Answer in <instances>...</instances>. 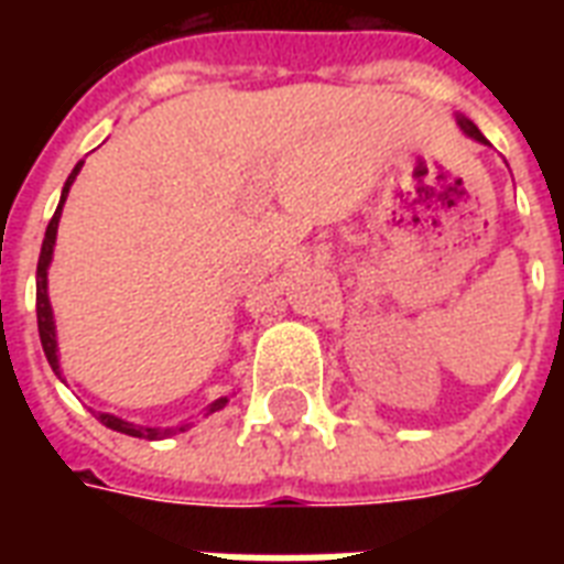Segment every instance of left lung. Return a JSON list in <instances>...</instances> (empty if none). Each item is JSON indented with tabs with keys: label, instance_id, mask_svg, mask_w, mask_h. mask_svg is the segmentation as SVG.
<instances>
[{
	"label": "left lung",
	"instance_id": "obj_1",
	"mask_svg": "<svg viewBox=\"0 0 564 564\" xmlns=\"http://www.w3.org/2000/svg\"><path fill=\"white\" fill-rule=\"evenodd\" d=\"M456 122H459V128H463L465 134L471 137V140H477V143H486V145H489V140H486V137L480 134V128L474 126L471 119H465V117H456Z\"/></svg>",
	"mask_w": 564,
	"mask_h": 564
}]
</instances>
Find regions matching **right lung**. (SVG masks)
Listing matches in <instances>:
<instances>
[{"label": "right lung", "instance_id": "right-lung-1", "mask_svg": "<svg viewBox=\"0 0 564 564\" xmlns=\"http://www.w3.org/2000/svg\"><path fill=\"white\" fill-rule=\"evenodd\" d=\"M84 161L75 163V170L69 172V178L64 184V193H61V204H57L55 216L48 221L46 237H43V248H40V260H37V330H40V343H43V351H46V360L52 366L57 377H61V362H57V336H55V318H52V304H48V292H46V272L48 263H52V251H55V237H57V221H61V210H64L66 195H69V187H73L75 175L82 172ZM228 403V398H219V401H213L207 406V415L216 410H221ZM99 421L105 427L117 430V433H126V436L134 438H166L172 436L175 430H158V427H140V424H131L126 419H117V415H110V412H99ZM184 430V427H178Z\"/></svg>", "mask_w": 564, "mask_h": 564}]
</instances>
